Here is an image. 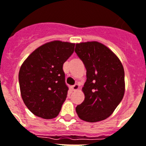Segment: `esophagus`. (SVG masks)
<instances>
[{"label":"esophagus","instance_id":"esophagus-1","mask_svg":"<svg viewBox=\"0 0 146 146\" xmlns=\"http://www.w3.org/2000/svg\"><path fill=\"white\" fill-rule=\"evenodd\" d=\"M71 88L73 90H76L79 88V84H75L74 85H72L71 86Z\"/></svg>","mask_w":146,"mask_h":146}]
</instances>
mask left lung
<instances>
[{
    "label": "left lung",
    "instance_id": "8db88e82",
    "mask_svg": "<svg viewBox=\"0 0 146 146\" xmlns=\"http://www.w3.org/2000/svg\"><path fill=\"white\" fill-rule=\"evenodd\" d=\"M75 52L86 68L84 100L76 111L81 119L96 122L109 117L125 94L124 68L108 47L97 41L76 44Z\"/></svg>",
    "mask_w": 146,
    "mask_h": 146
}]
</instances>
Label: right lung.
<instances>
[{"label": "right lung", "mask_w": 146, "mask_h": 146, "mask_svg": "<svg viewBox=\"0 0 146 146\" xmlns=\"http://www.w3.org/2000/svg\"><path fill=\"white\" fill-rule=\"evenodd\" d=\"M75 44L53 41L35 50L22 64L18 74L24 104L34 115L50 119L59 113L67 98L64 63Z\"/></svg>", "instance_id": "add662e5"}]
</instances>
